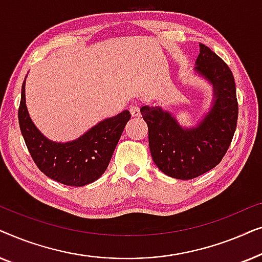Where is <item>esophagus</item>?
Wrapping results in <instances>:
<instances>
[{"mask_svg":"<svg viewBox=\"0 0 262 262\" xmlns=\"http://www.w3.org/2000/svg\"><path fill=\"white\" fill-rule=\"evenodd\" d=\"M130 113L132 117L141 116V111H139V106L137 105V103H134V105L130 106Z\"/></svg>","mask_w":262,"mask_h":262,"instance_id":"34e87169","label":"esophagus"}]
</instances>
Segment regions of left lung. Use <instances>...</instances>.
Instances as JSON below:
<instances>
[{
  "label": "left lung",
  "mask_w": 262,
  "mask_h": 262,
  "mask_svg": "<svg viewBox=\"0 0 262 262\" xmlns=\"http://www.w3.org/2000/svg\"><path fill=\"white\" fill-rule=\"evenodd\" d=\"M194 70L212 84L213 105L195 127H181L161 107L143 106L154 162L168 177L198 178L217 166L234 137L238 117L236 85L230 68L212 50L200 44Z\"/></svg>",
  "instance_id": "left-lung-1"
}]
</instances>
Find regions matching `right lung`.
Listing matches in <instances>:
<instances>
[{
  "mask_svg": "<svg viewBox=\"0 0 262 262\" xmlns=\"http://www.w3.org/2000/svg\"><path fill=\"white\" fill-rule=\"evenodd\" d=\"M130 118V112L123 111L116 117L100 121L75 141L52 142L35 127L28 116L25 81L23 83L19 125L25 143L39 169L46 177L63 185L80 187L98 180L108 167Z\"/></svg>",
  "mask_w": 262,
  "mask_h": 262,
  "instance_id": "obj_1",
  "label": "right lung"
}]
</instances>
